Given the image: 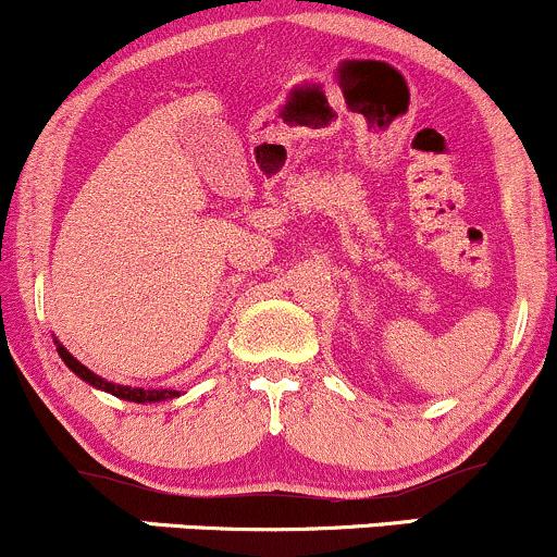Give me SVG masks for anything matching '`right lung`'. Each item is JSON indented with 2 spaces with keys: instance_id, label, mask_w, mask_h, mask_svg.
<instances>
[{
  "instance_id": "right-lung-1",
  "label": "right lung",
  "mask_w": 557,
  "mask_h": 557,
  "mask_svg": "<svg viewBox=\"0 0 557 557\" xmlns=\"http://www.w3.org/2000/svg\"><path fill=\"white\" fill-rule=\"evenodd\" d=\"M57 354H60L62 361H65L67 367L73 369V372L81 376V380H86L88 385H94V387H99V389H107V393L117 395V398H123V400H133V403H157V400L177 398V395H181V393H177V389H144V387H120V385H112V382L101 380L99 374H94L88 367H83V363H81L78 359H73V356H70L65 348H62V345H57Z\"/></svg>"
}]
</instances>
